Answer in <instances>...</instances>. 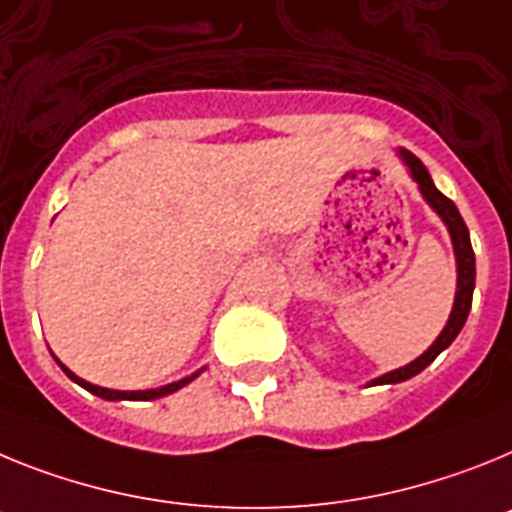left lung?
I'll return each instance as SVG.
<instances>
[{"instance_id":"obj_1","label":"left lung","mask_w":512,"mask_h":512,"mask_svg":"<svg viewBox=\"0 0 512 512\" xmlns=\"http://www.w3.org/2000/svg\"><path fill=\"white\" fill-rule=\"evenodd\" d=\"M399 157L402 162L407 164V170H410L412 180L417 182V188H420L422 198L428 201V206L433 208L438 216L443 219L446 224L448 234H451V242H453V255H456V299H453V309H451V317H448L446 327L435 342L430 345L420 358H415L412 363L407 366L397 368V371H389L379 379H373L371 386H379V384H399V381H407L412 376H417L420 371L430 366V363L443 353V350L456 340V335L461 332V327L466 324V317H469V309H471V296H474V278H477V265H474V250H471V239H469V229H466L464 219H461L459 208L451 198L441 193V190L433 185V177L430 172L425 170V164L407 149H399Z\"/></svg>"}]
</instances>
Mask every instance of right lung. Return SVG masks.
<instances>
[{
    "label": "right lung",
    "mask_w": 512,
    "mask_h": 512,
    "mask_svg": "<svg viewBox=\"0 0 512 512\" xmlns=\"http://www.w3.org/2000/svg\"><path fill=\"white\" fill-rule=\"evenodd\" d=\"M56 363H59L61 371H64L66 376H69V379L74 381V384H79V386H82V389H87V391H90V394H95V397L110 399V402H118V399H133V402H149V399L167 397V394H172V391L182 389V386H185V384H190V381H193V379H198V376H201V371H203V368H201V371L193 373V376H188V379H180V381H175V384L159 386V389H146V391H118V389H105V386H95V384H90V381L79 379L77 373H71L69 368H66L64 363L59 361V358H56Z\"/></svg>",
    "instance_id": "add662e5"
}]
</instances>
